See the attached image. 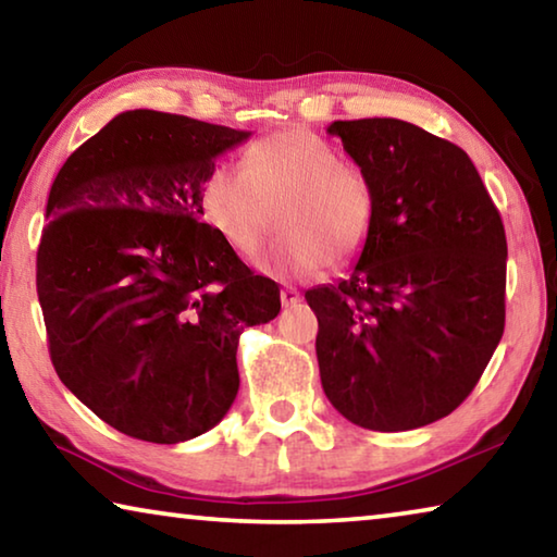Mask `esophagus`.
Returning <instances> with one entry per match:
<instances>
[{"label": "esophagus", "instance_id": "34e87169", "mask_svg": "<svg viewBox=\"0 0 557 557\" xmlns=\"http://www.w3.org/2000/svg\"><path fill=\"white\" fill-rule=\"evenodd\" d=\"M280 299H282V307H295L297 301L301 299V295L299 292L292 287V285H287V287H282V292H280Z\"/></svg>", "mask_w": 557, "mask_h": 557}]
</instances>
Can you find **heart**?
Segmentation results:
<instances>
[{
	"instance_id": "heart-1",
	"label": "heart",
	"mask_w": 557,
	"mask_h": 557,
	"mask_svg": "<svg viewBox=\"0 0 557 557\" xmlns=\"http://www.w3.org/2000/svg\"><path fill=\"white\" fill-rule=\"evenodd\" d=\"M203 219L240 256H252L277 223L265 265L312 277L346 265L369 240L375 191L369 176L314 132L289 127L258 139L243 166H215L201 188Z\"/></svg>"
}]
</instances>
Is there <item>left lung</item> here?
Masks as SVG:
<instances>
[{
    "mask_svg": "<svg viewBox=\"0 0 557 557\" xmlns=\"http://www.w3.org/2000/svg\"><path fill=\"white\" fill-rule=\"evenodd\" d=\"M369 176L375 221L346 280L305 292L329 403L379 432L474 391L506 322V233L465 149L395 117L326 127Z\"/></svg>",
    "mask_w": 557,
    "mask_h": 557,
    "instance_id": "1",
    "label": "left lung"
}]
</instances>
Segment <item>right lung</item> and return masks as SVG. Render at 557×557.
Returning <instances> with one entry per match:
<instances>
[{"instance_id": "obj_1", "label": "right lung", "mask_w": 557, "mask_h": 557, "mask_svg": "<svg viewBox=\"0 0 557 557\" xmlns=\"http://www.w3.org/2000/svg\"><path fill=\"white\" fill-rule=\"evenodd\" d=\"M250 132L127 110L53 178L36 292L53 369L122 435L176 445L219 425L238 395L245 326L280 314L213 225L201 188Z\"/></svg>"}]
</instances>
